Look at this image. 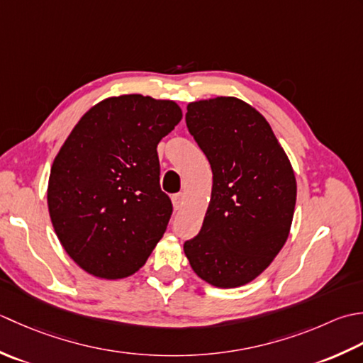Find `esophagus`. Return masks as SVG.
<instances>
[{"label": "esophagus", "instance_id": "esophagus-1", "mask_svg": "<svg viewBox=\"0 0 363 363\" xmlns=\"http://www.w3.org/2000/svg\"><path fill=\"white\" fill-rule=\"evenodd\" d=\"M183 201H184V196L182 194V192H177V194L172 196V205L175 210H180L182 205H183Z\"/></svg>", "mask_w": 363, "mask_h": 363}]
</instances>
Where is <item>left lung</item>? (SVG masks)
Instances as JSON below:
<instances>
[{
    "label": "left lung",
    "mask_w": 363,
    "mask_h": 363,
    "mask_svg": "<svg viewBox=\"0 0 363 363\" xmlns=\"http://www.w3.org/2000/svg\"><path fill=\"white\" fill-rule=\"evenodd\" d=\"M186 127L213 171L201 232L184 241L191 268L214 286L249 284L268 268L290 233L296 179L269 123L238 99L188 105Z\"/></svg>",
    "instance_id": "obj_1"
}]
</instances>
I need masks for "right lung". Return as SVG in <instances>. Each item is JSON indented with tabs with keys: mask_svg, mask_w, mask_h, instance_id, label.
Returning <instances> with one entry per match:
<instances>
[{
	"mask_svg": "<svg viewBox=\"0 0 363 363\" xmlns=\"http://www.w3.org/2000/svg\"><path fill=\"white\" fill-rule=\"evenodd\" d=\"M182 121L175 101L131 94L81 117L55 158L48 210L73 262L100 279L128 277L166 232L157 145Z\"/></svg>",
	"mask_w": 363,
	"mask_h": 363,
	"instance_id": "obj_1",
	"label": "right lung"
}]
</instances>
